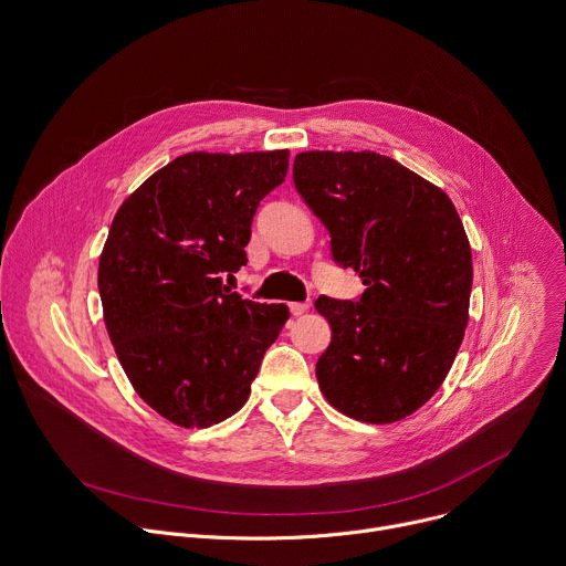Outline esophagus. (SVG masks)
Here are the masks:
<instances>
[{"instance_id":"34e87169","label":"esophagus","mask_w":566,"mask_h":566,"mask_svg":"<svg viewBox=\"0 0 566 566\" xmlns=\"http://www.w3.org/2000/svg\"><path fill=\"white\" fill-rule=\"evenodd\" d=\"M308 306H311L308 302H291V304H289V308H291V313H293V315H302V313H306V311H308Z\"/></svg>"}]
</instances>
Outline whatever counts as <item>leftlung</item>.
Instances as JSON below:
<instances>
[{"label":"left lung","instance_id":"obj_1","mask_svg":"<svg viewBox=\"0 0 566 566\" xmlns=\"http://www.w3.org/2000/svg\"><path fill=\"white\" fill-rule=\"evenodd\" d=\"M293 184L332 234V255L367 286L319 295L332 343L315 376L332 406L365 423L410 417L446 380L468 325L472 255L450 197L376 151H302Z\"/></svg>","mask_w":566,"mask_h":566}]
</instances>
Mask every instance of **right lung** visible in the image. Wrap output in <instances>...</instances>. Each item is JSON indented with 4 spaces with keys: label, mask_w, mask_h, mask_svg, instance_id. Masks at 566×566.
Here are the masks:
<instances>
[{
    "label": "right lung",
    "mask_w": 566,
    "mask_h": 566,
    "mask_svg": "<svg viewBox=\"0 0 566 566\" xmlns=\"http://www.w3.org/2000/svg\"><path fill=\"white\" fill-rule=\"evenodd\" d=\"M289 149L190 151L118 208L98 264L116 356L136 394L181 428H210L249 400L286 304L244 300L223 275L244 266L260 201Z\"/></svg>",
    "instance_id": "obj_1"
}]
</instances>
